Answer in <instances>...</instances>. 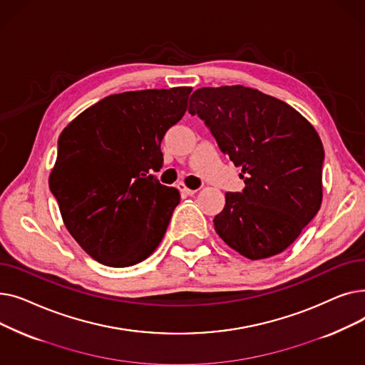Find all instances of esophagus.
Masks as SVG:
<instances>
[{"label": "esophagus", "mask_w": 365, "mask_h": 365, "mask_svg": "<svg viewBox=\"0 0 365 365\" xmlns=\"http://www.w3.org/2000/svg\"><path fill=\"white\" fill-rule=\"evenodd\" d=\"M179 189L182 190L183 194H186V195H195L198 190L197 189H189L186 185H183V183H179Z\"/></svg>", "instance_id": "34e87169"}]
</instances>
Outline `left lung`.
<instances>
[{
	"mask_svg": "<svg viewBox=\"0 0 365 365\" xmlns=\"http://www.w3.org/2000/svg\"><path fill=\"white\" fill-rule=\"evenodd\" d=\"M189 113L242 168V192H226L213 219L217 235L250 260L284 252L322 202L324 148L317 130L290 105L244 86L195 90Z\"/></svg>",
	"mask_w": 365,
	"mask_h": 365,
	"instance_id": "1",
	"label": "left lung"
}]
</instances>
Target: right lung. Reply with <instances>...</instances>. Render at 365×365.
<instances>
[{"instance_id": "right-lung-1", "label": "right lung", "mask_w": 365, "mask_h": 365, "mask_svg": "<svg viewBox=\"0 0 365 365\" xmlns=\"http://www.w3.org/2000/svg\"><path fill=\"white\" fill-rule=\"evenodd\" d=\"M190 91L110 94L63 128L48 183L69 234L94 260L127 267L160 245L180 194L152 171L163 167V138Z\"/></svg>"}]
</instances>
